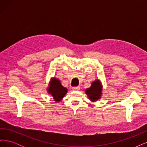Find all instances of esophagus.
Returning <instances> with one entry per match:
<instances>
[{
	"mask_svg": "<svg viewBox=\"0 0 147 147\" xmlns=\"http://www.w3.org/2000/svg\"><path fill=\"white\" fill-rule=\"evenodd\" d=\"M80 86H74L72 88V90L74 91H77V90H80Z\"/></svg>",
	"mask_w": 147,
	"mask_h": 147,
	"instance_id": "1",
	"label": "esophagus"
}]
</instances>
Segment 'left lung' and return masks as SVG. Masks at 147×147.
<instances>
[{"instance_id":"1","label":"left lung","mask_w":147,"mask_h":147,"mask_svg":"<svg viewBox=\"0 0 147 147\" xmlns=\"http://www.w3.org/2000/svg\"><path fill=\"white\" fill-rule=\"evenodd\" d=\"M101 91L102 88L100 84L99 80H96L92 83L91 86L90 88L86 89V93L91 100L95 101L100 98Z\"/></svg>"}]
</instances>
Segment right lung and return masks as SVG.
<instances>
[{"mask_svg":"<svg viewBox=\"0 0 147 147\" xmlns=\"http://www.w3.org/2000/svg\"><path fill=\"white\" fill-rule=\"evenodd\" d=\"M49 92L52 94L55 101H60L67 92V90L61 85L59 80L54 78L49 87Z\"/></svg>","mask_w":147,"mask_h":147,"instance_id":"add662e5","label":"right lung"}]
</instances>
